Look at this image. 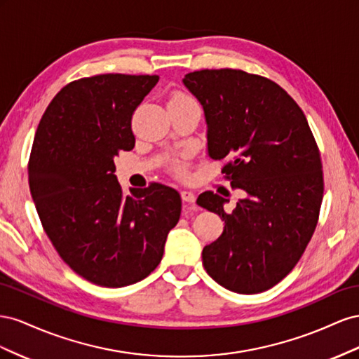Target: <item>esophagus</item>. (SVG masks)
<instances>
[{
    "label": "esophagus",
    "mask_w": 359,
    "mask_h": 359,
    "mask_svg": "<svg viewBox=\"0 0 359 359\" xmlns=\"http://www.w3.org/2000/svg\"><path fill=\"white\" fill-rule=\"evenodd\" d=\"M180 196H182L183 201H187V203H196V194H194L192 191H187V189L182 191Z\"/></svg>",
    "instance_id": "obj_1"
}]
</instances>
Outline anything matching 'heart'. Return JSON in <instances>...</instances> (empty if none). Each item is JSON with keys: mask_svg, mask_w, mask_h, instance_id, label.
<instances>
[{"mask_svg": "<svg viewBox=\"0 0 359 359\" xmlns=\"http://www.w3.org/2000/svg\"><path fill=\"white\" fill-rule=\"evenodd\" d=\"M183 102H194V99L191 96L185 95V93H182V91H174V93L168 99V105H171V104H183ZM171 168H172L174 172L180 174V176H183V174L187 172L185 162H182V161H174Z\"/></svg>", "mask_w": 359, "mask_h": 359, "instance_id": "heart-1", "label": "heart"}]
</instances>
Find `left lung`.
I'll use <instances>...</instances> for the list:
<instances>
[{
    "mask_svg": "<svg viewBox=\"0 0 359 359\" xmlns=\"http://www.w3.org/2000/svg\"><path fill=\"white\" fill-rule=\"evenodd\" d=\"M203 105L208 153L241 189L231 213L224 197L197 203L224 219L203 248V266L222 287L252 294L289 275L311 241L323 198L320 151L299 105L273 81L239 69H203L183 79Z\"/></svg>",
    "mask_w": 359,
    "mask_h": 359,
    "instance_id": "8db88e82",
    "label": "left lung"
}]
</instances>
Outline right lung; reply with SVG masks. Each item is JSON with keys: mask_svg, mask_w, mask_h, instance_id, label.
<instances>
[{"mask_svg": "<svg viewBox=\"0 0 359 359\" xmlns=\"http://www.w3.org/2000/svg\"><path fill=\"white\" fill-rule=\"evenodd\" d=\"M158 75L104 74L72 81L36 130L28 182L60 257L102 287L135 284L156 269L180 218V194L153 182L125 196L114 158L135 146L132 116Z\"/></svg>", "mask_w": 359, "mask_h": 359, "instance_id": "obj_1", "label": "right lung"}]
</instances>
